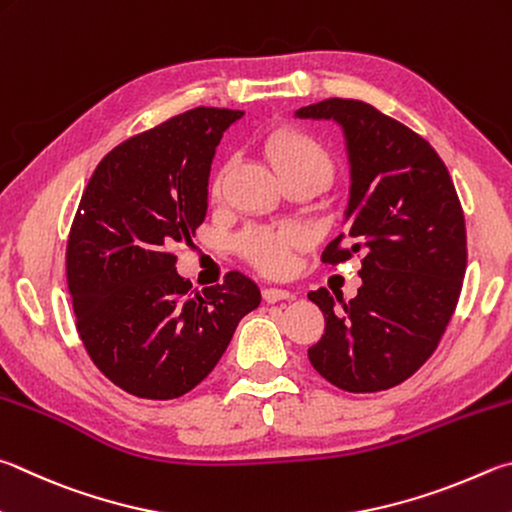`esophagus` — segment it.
Returning a JSON list of instances; mask_svg holds the SVG:
<instances>
[{"mask_svg": "<svg viewBox=\"0 0 512 512\" xmlns=\"http://www.w3.org/2000/svg\"><path fill=\"white\" fill-rule=\"evenodd\" d=\"M262 297H264V302H268V304H275V302L288 300V297H291V293L284 291V288L268 286V288H264V291H262Z\"/></svg>", "mask_w": 512, "mask_h": 512, "instance_id": "1", "label": "esophagus"}]
</instances>
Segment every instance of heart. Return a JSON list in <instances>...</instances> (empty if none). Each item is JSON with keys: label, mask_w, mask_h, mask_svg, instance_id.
<instances>
[{"label": "heart", "mask_w": 512, "mask_h": 512, "mask_svg": "<svg viewBox=\"0 0 512 512\" xmlns=\"http://www.w3.org/2000/svg\"><path fill=\"white\" fill-rule=\"evenodd\" d=\"M264 154L284 181L293 179V176H313L322 183H329L333 176V159L327 147L311 132L300 127H282L268 134L264 141ZM228 172L230 163H224L212 176V197H219L224 190ZM306 244H309V232L297 224L277 228L253 226L237 237L239 255L266 275H280L288 271L293 253Z\"/></svg>", "instance_id": "1"}]
</instances>
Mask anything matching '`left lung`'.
<instances>
[{
  "mask_svg": "<svg viewBox=\"0 0 512 512\" xmlns=\"http://www.w3.org/2000/svg\"><path fill=\"white\" fill-rule=\"evenodd\" d=\"M336 120L351 163L347 232L324 264L360 257L362 286L349 302L309 293L324 313L309 360L345 392L401 385L439 347L466 275V219L450 172L425 138L362 100L329 98L297 109Z\"/></svg>",
  "mask_w": 512,
  "mask_h": 512,
  "instance_id": "1",
  "label": "left lung"
}]
</instances>
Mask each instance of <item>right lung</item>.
Listing matches in <instances>:
<instances>
[{
    "mask_svg": "<svg viewBox=\"0 0 512 512\" xmlns=\"http://www.w3.org/2000/svg\"><path fill=\"white\" fill-rule=\"evenodd\" d=\"M241 111L197 107L116 145L91 174L67 241V284L89 358L127 394H188L224 356L259 288L237 271L192 288L176 244L208 210L210 163Z\"/></svg>",
    "mask_w": 512,
    "mask_h": 512,
    "instance_id": "add662e5",
    "label": "right lung"
}]
</instances>
